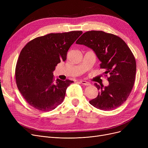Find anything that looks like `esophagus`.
I'll use <instances>...</instances> for the list:
<instances>
[{"label": "esophagus", "mask_w": 148, "mask_h": 148, "mask_svg": "<svg viewBox=\"0 0 148 148\" xmlns=\"http://www.w3.org/2000/svg\"><path fill=\"white\" fill-rule=\"evenodd\" d=\"M80 82L82 84H84V85H85V86H89V85H90V83L88 82H86V81L80 80Z\"/></svg>", "instance_id": "34e87169"}]
</instances>
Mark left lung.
<instances>
[{"label":"left lung","instance_id":"1","mask_svg":"<svg viewBox=\"0 0 148 148\" xmlns=\"http://www.w3.org/2000/svg\"><path fill=\"white\" fill-rule=\"evenodd\" d=\"M94 51L110 77L109 84L104 87L97 83L99 90L97 98L89 103L103 110H112L125 101L133 88L136 73V62L133 53L121 38L103 31L92 30L84 33L76 41Z\"/></svg>","mask_w":148,"mask_h":148}]
</instances>
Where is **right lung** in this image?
I'll return each mask as SVG.
<instances>
[{
  "label": "right lung",
  "mask_w": 148,
  "mask_h": 148,
  "mask_svg": "<svg viewBox=\"0 0 148 148\" xmlns=\"http://www.w3.org/2000/svg\"><path fill=\"white\" fill-rule=\"evenodd\" d=\"M82 31L49 34L29 42L22 49L15 68V80L21 94L36 109L49 112L64 99L66 90L73 82L57 79L53 71L66 59L70 47Z\"/></svg>",
  "instance_id": "obj_1"
}]
</instances>
